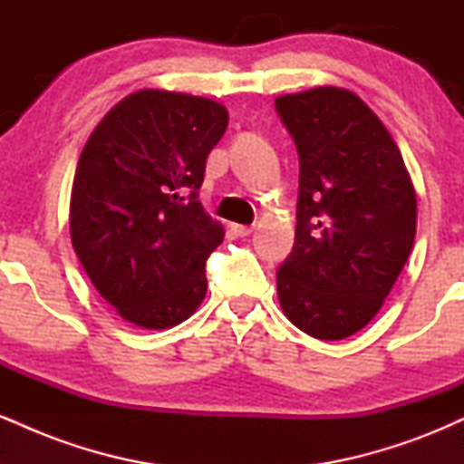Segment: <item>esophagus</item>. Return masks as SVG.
I'll return each mask as SVG.
<instances>
[{"mask_svg":"<svg viewBox=\"0 0 464 464\" xmlns=\"http://www.w3.org/2000/svg\"><path fill=\"white\" fill-rule=\"evenodd\" d=\"M231 231L236 233V236H239V237H246V236H250V233H253V227H248V225H231Z\"/></svg>","mask_w":464,"mask_h":464,"instance_id":"esophagus-1","label":"esophagus"}]
</instances>
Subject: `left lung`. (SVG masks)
<instances>
[{
	"instance_id": "1",
	"label": "left lung",
	"mask_w": 464,
	"mask_h": 464,
	"mask_svg": "<svg viewBox=\"0 0 464 464\" xmlns=\"http://www.w3.org/2000/svg\"><path fill=\"white\" fill-rule=\"evenodd\" d=\"M275 104L301 161L295 248L276 270L281 310L312 338H349L408 262L417 191L392 135L353 92L314 87Z\"/></svg>"
}]
</instances>
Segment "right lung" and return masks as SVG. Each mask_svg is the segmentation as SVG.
<instances>
[{"mask_svg": "<svg viewBox=\"0 0 464 464\" xmlns=\"http://www.w3.org/2000/svg\"><path fill=\"white\" fill-rule=\"evenodd\" d=\"M227 124L214 100L141 89L100 120L80 152L73 250L102 299L137 327H177L205 299V262L225 227L196 191Z\"/></svg>", "mask_w": 464, "mask_h": 464, "instance_id": "right-lung-1", "label": "right lung"}]
</instances>
